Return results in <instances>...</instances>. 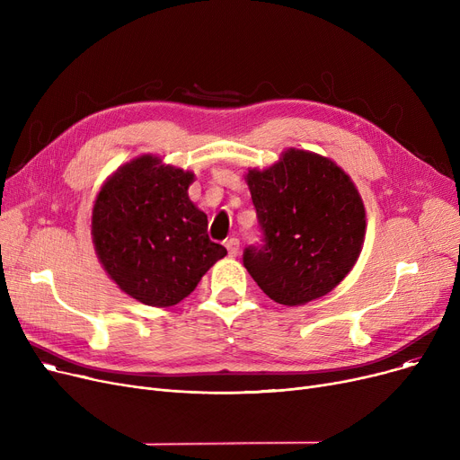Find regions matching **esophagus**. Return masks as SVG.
<instances>
[{
  "label": "esophagus",
  "mask_w": 460,
  "mask_h": 460,
  "mask_svg": "<svg viewBox=\"0 0 460 460\" xmlns=\"http://www.w3.org/2000/svg\"><path fill=\"white\" fill-rule=\"evenodd\" d=\"M226 248H227V252H229L231 257H236L238 252H240V240L234 238V236L227 238V240H226Z\"/></svg>",
  "instance_id": "1"
}]
</instances>
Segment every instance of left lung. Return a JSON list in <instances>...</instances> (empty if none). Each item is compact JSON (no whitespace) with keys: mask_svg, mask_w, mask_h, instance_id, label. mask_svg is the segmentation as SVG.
Instances as JSON below:
<instances>
[{"mask_svg":"<svg viewBox=\"0 0 460 460\" xmlns=\"http://www.w3.org/2000/svg\"><path fill=\"white\" fill-rule=\"evenodd\" d=\"M262 244L244 267L283 305L328 295L352 270L366 238V208L343 169L321 155L287 149L269 169H248Z\"/></svg>","mask_w":460,"mask_h":460,"instance_id":"left-lung-1","label":"left lung"}]
</instances>
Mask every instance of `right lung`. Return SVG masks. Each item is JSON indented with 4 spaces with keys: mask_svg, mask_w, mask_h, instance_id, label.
I'll return each instance as SVG.
<instances>
[{
    "mask_svg": "<svg viewBox=\"0 0 460 460\" xmlns=\"http://www.w3.org/2000/svg\"><path fill=\"white\" fill-rule=\"evenodd\" d=\"M193 173L143 155L120 165L93 207L94 252L120 291L153 307L184 300L227 255L188 198Z\"/></svg>",
    "mask_w": 460,
    "mask_h": 460,
    "instance_id": "obj_1",
    "label": "right lung"
}]
</instances>
